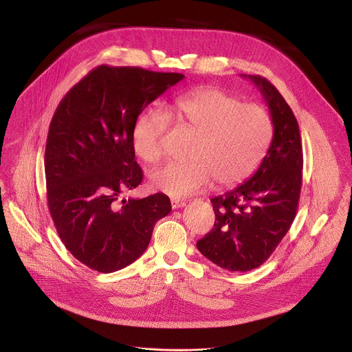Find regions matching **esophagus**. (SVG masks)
<instances>
[{"instance_id": "obj_1", "label": "esophagus", "mask_w": 352, "mask_h": 352, "mask_svg": "<svg viewBox=\"0 0 352 352\" xmlns=\"http://www.w3.org/2000/svg\"><path fill=\"white\" fill-rule=\"evenodd\" d=\"M186 204L184 202V200H179V199H171V208L173 209H181L184 208Z\"/></svg>"}]
</instances>
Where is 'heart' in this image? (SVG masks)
Wrapping results in <instances>:
<instances>
[{"mask_svg": "<svg viewBox=\"0 0 352 352\" xmlns=\"http://www.w3.org/2000/svg\"><path fill=\"white\" fill-rule=\"evenodd\" d=\"M170 122L196 133L192 160L168 163L148 174L152 189L173 197L196 193L213 179L217 186L243 181L261 164L273 133L272 117L262 106L241 103L220 89H200L177 98L164 113L148 110L136 120L132 147L139 159H162Z\"/></svg>", "mask_w": 352, "mask_h": 352, "instance_id": "obj_1", "label": "heart"}]
</instances>
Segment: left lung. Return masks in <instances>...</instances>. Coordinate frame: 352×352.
Returning <instances> with one entry per match:
<instances>
[{
	"mask_svg": "<svg viewBox=\"0 0 352 352\" xmlns=\"http://www.w3.org/2000/svg\"><path fill=\"white\" fill-rule=\"evenodd\" d=\"M248 78L269 107L273 139L252 177L210 200L214 227L196 242L200 254L230 272H249L270 258L295 219L302 185V144L292 110L267 79Z\"/></svg>",
	"mask_w": 352,
	"mask_h": 352,
	"instance_id": "1",
	"label": "left lung"
}]
</instances>
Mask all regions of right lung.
<instances>
[{"label":"right lung","mask_w":352,"mask_h":352,"mask_svg":"<svg viewBox=\"0 0 352 352\" xmlns=\"http://www.w3.org/2000/svg\"><path fill=\"white\" fill-rule=\"evenodd\" d=\"M185 76L100 65L61 100L50 124L44 170L47 204L69 252L113 273L146 250L155 224L171 212L167 195L120 196L143 178L132 128L139 114Z\"/></svg>","instance_id":"right-lung-1"}]
</instances>
